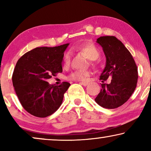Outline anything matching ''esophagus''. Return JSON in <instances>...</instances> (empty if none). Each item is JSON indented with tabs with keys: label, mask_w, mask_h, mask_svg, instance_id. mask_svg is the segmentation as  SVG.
Wrapping results in <instances>:
<instances>
[{
	"label": "esophagus",
	"mask_w": 151,
	"mask_h": 151,
	"mask_svg": "<svg viewBox=\"0 0 151 151\" xmlns=\"http://www.w3.org/2000/svg\"><path fill=\"white\" fill-rule=\"evenodd\" d=\"M80 84H82L83 86H86L88 84V82H80Z\"/></svg>",
	"instance_id": "obj_1"
}]
</instances>
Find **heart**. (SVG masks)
<instances>
[{
	"mask_svg": "<svg viewBox=\"0 0 151 151\" xmlns=\"http://www.w3.org/2000/svg\"><path fill=\"white\" fill-rule=\"evenodd\" d=\"M78 52L81 53L85 55L88 60H90L91 65L95 66L97 65V59L100 57V52L96 45L92 42H86L78 45L73 48ZM71 61V55L69 52H67L64 55L63 59V66L64 67H67L69 65ZM89 71H76L72 72L68 76V79L74 81H84L86 78L89 75Z\"/></svg>",
	"mask_w": 151,
	"mask_h": 151,
	"instance_id": "1",
	"label": "heart"
}]
</instances>
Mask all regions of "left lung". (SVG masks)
<instances>
[{
  "instance_id": "1",
  "label": "left lung",
  "mask_w": 151,
  "mask_h": 151,
  "mask_svg": "<svg viewBox=\"0 0 151 151\" xmlns=\"http://www.w3.org/2000/svg\"><path fill=\"white\" fill-rule=\"evenodd\" d=\"M97 42L102 46L106 64L100 80L104 82L111 78L110 84L102 83V89L95 101L103 108L113 109L122 106L130 98L137 83L136 63L129 51L115 36H101Z\"/></svg>"
}]
</instances>
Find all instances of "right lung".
<instances>
[{
  "mask_svg": "<svg viewBox=\"0 0 151 151\" xmlns=\"http://www.w3.org/2000/svg\"><path fill=\"white\" fill-rule=\"evenodd\" d=\"M69 44L54 47H37L20 57L12 75V82L24 110L38 117L55 112L63 102L70 84H49L47 80L63 72L64 51Z\"/></svg>",
  "mask_w": 151,
  "mask_h": 151,
  "instance_id": "1",
  "label": "right lung"
}]
</instances>
